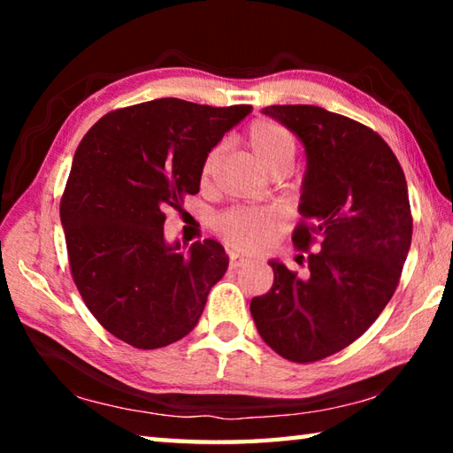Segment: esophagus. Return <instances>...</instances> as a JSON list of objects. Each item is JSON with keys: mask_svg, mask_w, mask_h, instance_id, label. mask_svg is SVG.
<instances>
[{"mask_svg": "<svg viewBox=\"0 0 453 453\" xmlns=\"http://www.w3.org/2000/svg\"><path fill=\"white\" fill-rule=\"evenodd\" d=\"M245 264H250L248 257H243L240 254H229V267H232V270H237V267H242Z\"/></svg>", "mask_w": 453, "mask_h": 453, "instance_id": "esophagus-1", "label": "esophagus"}]
</instances>
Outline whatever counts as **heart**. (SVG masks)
Wrapping results in <instances>:
<instances>
[{
  "label": "heart",
  "mask_w": 453,
  "mask_h": 453,
  "mask_svg": "<svg viewBox=\"0 0 453 453\" xmlns=\"http://www.w3.org/2000/svg\"><path fill=\"white\" fill-rule=\"evenodd\" d=\"M243 142L254 153L257 164L267 173H283L294 164L297 145L286 127L272 119L251 121L243 134ZM219 162V148L205 153L199 165V183L208 186ZM281 219L273 210L265 208H232L213 218L211 227L219 240L237 251H256L270 242L278 232Z\"/></svg>",
  "instance_id": "obj_1"
}]
</instances>
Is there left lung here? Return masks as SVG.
Masks as SVG:
<instances>
[{
	"mask_svg": "<svg viewBox=\"0 0 453 453\" xmlns=\"http://www.w3.org/2000/svg\"><path fill=\"white\" fill-rule=\"evenodd\" d=\"M264 113L308 153L302 221L291 235L308 251V273L270 262L273 286L250 310L275 354L311 364L354 343L392 300L411 243L408 183L392 148L356 119L318 105Z\"/></svg>",
	"mask_w": 453,
	"mask_h": 453,
	"instance_id": "left-lung-1",
	"label": "left lung"
}]
</instances>
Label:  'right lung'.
I'll list each match as a JSON object with an SVG mask.
<instances>
[{"mask_svg": "<svg viewBox=\"0 0 453 453\" xmlns=\"http://www.w3.org/2000/svg\"><path fill=\"white\" fill-rule=\"evenodd\" d=\"M250 110L162 97L105 113L83 135L59 218L75 288L118 340L157 349L196 327L229 259L213 240L188 254L167 245L165 211L197 194L203 156Z\"/></svg>", "mask_w": 453, "mask_h": 453, "instance_id": "add662e5", "label": "right lung"}]
</instances>
